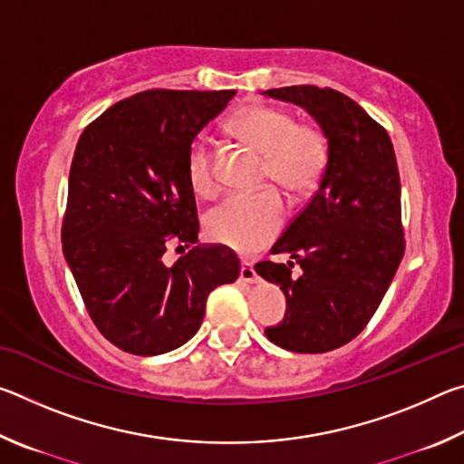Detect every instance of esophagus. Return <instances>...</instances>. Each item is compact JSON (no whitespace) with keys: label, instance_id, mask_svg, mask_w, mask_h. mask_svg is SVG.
<instances>
[{"label":"esophagus","instance_id":"1","mask_svg":"<svg viewBox=\"0 0 464 464\" xmlns=\"http://www.w3.org/2000/svg\"><path fill=\"white\" fill-rule=\"evenodd\" d=\"M241 280L243 282H249V285H254L257 280L256 278V270H254V262L251 260H243L241 262Z\"/></svg>","mask_w":464,"mask_h":464}]
</instances>
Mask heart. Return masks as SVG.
Wrapping results in <instances>:
<instances>
[{
    "mask_svg": "<svg viewBox=\"0 0 464 464\" xmlns=\"http://www.w3.org/2000/svg\"><path fill=\"white\" fill-rule=\"evenodd\" d=\"M231 135L262 155V182L276 184L290 196L313 190L327 168L329 143L317 124L298 122L286 108L256 104L229 122ZM186 174L194 194L213 198L218 192L215 149L208 135H196L188 147ZM285 223V204L272 188L233 194L204 218L207 235L217 243L256 251L276 237Z\"/></svg>",
    "mask_w": 464,
    "mask_h": 464,
    "instance_id": "obj_1",
    "label": "heart"
}]
</instances>
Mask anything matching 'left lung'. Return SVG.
Here are the masks:
<instances>
[{
    "label": "left lung",
    "mask_w": 464,
    "mask_h": 464,
    "mask_svg": "<svg viewBox=\"0 0 464 464\" xmlns=\"http://www.w3.org/2000/svg\"><path fill=\"white\" fill-rule=\"evenodd\" d=\"M264 93L303 106L329 143L315 194L270 249L290 262L256 264L286 296L285 321L266 329L268 340L296 354H324L368 325L403 260L395 151L389 132L342 92L290 85Z\"/></svg>",
    "instance_id": "1"
}]
</instances>
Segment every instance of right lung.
<instances>
[{
  "mask_svg": "<svg viewBox=\"0 0 464 464\" xmlns=\"http://www.w3.org/2000/svg\"><path fill=\"white\" fill-rule=\"evenodd\" d=\"M233 96L147 90L110 106L77 140L63 254L93 325L129 354L179 348L198 332L210 290L239 278L233 249L198 243L186 174L192 139ZM169 245L188 247L174 266L162 262Z\"/></svg>",
  "mask_w": 464,
  "mask_h": 464,
  "instance_id": "obj_1",
  "label": "right lung"
}]
</instances>
